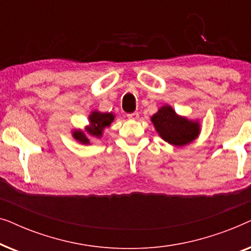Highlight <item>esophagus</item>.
I'll list each match as a JSON object with an SVG mask.
<instances>
[{
	"label": "esophagus",
	"instance_id": "34e87169",
	"mask_svg": "<svg viewBox=\"0 0 251 251\" xmlns=\"http://www.w3.org/2000/svg\"><path fill=\"white\" fill-rule=\"evenodd\" d=\"M126 116H128V119H130V120H137L139 118V113L133 112V113H130V114H128Z\"/></svg>",
	"mask_w": 251,
	"mask_h": 251
}]
</instances>
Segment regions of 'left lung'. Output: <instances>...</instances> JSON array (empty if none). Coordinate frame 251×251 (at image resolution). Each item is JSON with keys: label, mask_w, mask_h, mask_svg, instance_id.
Returning <instances> with one entry per match:
<instances>
[{"label": "left lung", "mask_w": 251, "mask_h": 251, "mask_svg": "<svg viewBox=\"0 0 251 251\" xmlns=\"http://www.w3.org/2000/svg\"><path fill=\"white\" fill-rule=\"evenodd\" d=\"M151 121L161 138L174 146L187 145L200 133V125L198 121L177 115L169 105L160 107L159 111L152 115Z\"/></svg>", "instance_id": "obj_1"}]
</instances>
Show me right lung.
Returning <instances> with one entry per match:
<instances>
[{
    "label": "right lung",
    "mask_w": 251,
    "mask_h": 251,
    "mask_svg": "<svg viewBox=\"0 0 251 251\" xmlns=\"http://www.w3.org/2000/svg\"><path fill=\"white\" fill-rule=\"evenodd\" d=\"M114 118L115 116L112 113H101L98 111L91 112V114L89 115V126H85L84 130H74L72 135L78 143L83 144V145H89L90 144L89 137L100 138L104 129L111 126V123L114 121Z\"/></svg>",
    "instance_id": "add662e5"
}]
</instances>
